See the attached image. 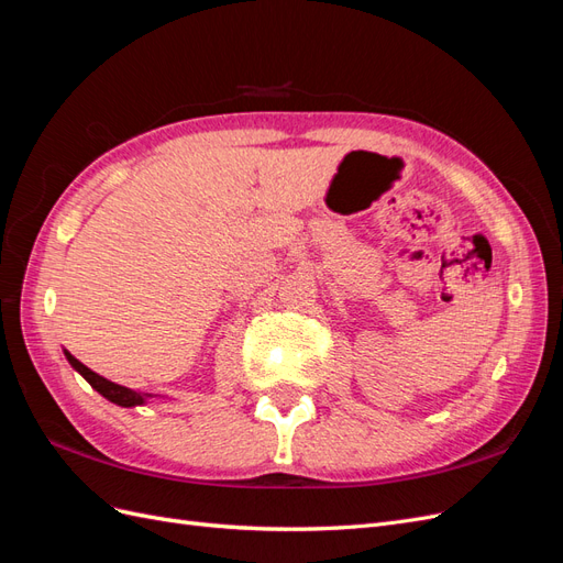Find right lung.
<instances>
[{
  "mask_svg": "<svg viewBox=\"0 0 563 563\" xmlns=\"http://www.w3.org/2000/svg\"><path fill=\"white\" fill-rule=\"evenodd\" d=\"M65 356H67V362H70L81 373V376L89 380V385L93 389H98L106 399H110V401H114L119 406H139V404H143L145 397H150V395H145V391H135V389H129V387H122V385L106 380L103 376H98V373H93L91 368L84 366L79 360H75L73 354L65 352Z\"/></svg>",
  "mask_w": 563,
  "mask_h": 563,
  "instance_id": "add662e5",
  "label": "right lung"
}]
</instances>
